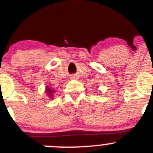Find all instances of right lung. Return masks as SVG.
<instances>
[{"label": "right lung", "instance_id": "1", "mask_svg": "<svg viewBox=\"0 0 153 153\" xmlns=\"http://www.w3.org/2000/svg\"><path fill=\"white\" fill-rule=\"evenodd\" d=\"M45 92L50 99L53 98V93H55V90H53V88L50 87L49 85H46Z\"/></svg>", "mask_w": 153, "mask_h": 153}]
</instances>
